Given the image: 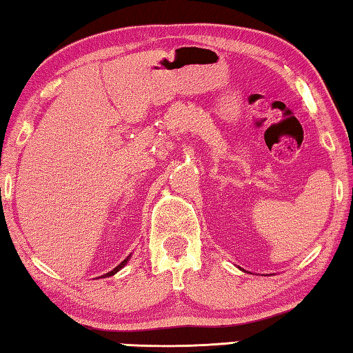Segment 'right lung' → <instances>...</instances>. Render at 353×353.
I'll list each match as a JSON object with an SVG mask.
<instances>
[{"mask_svg": "<svg viewBox=\"0 0 353 353\" xmlns=\"http://www.w3.org/2000/svg\"><path fill=\"white\" fill-rule=\"evenodd\" d=\"M130 256H132V254H130ZM130 256H127V257H125V259H124V261H122L119 265H117V267H114V268H113V270H111V272H108V273H105V275H102V278H106V276H113V275H114V273H117V272H119V270H121V268H122V267H124V265L127 264V261H128V259H130Z\"/></svg>", "mask_w": 353, "mask_h": 353, "instance_id": "add662e5", "label": "right lung"}]
</instances>
